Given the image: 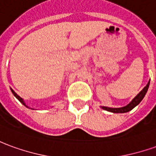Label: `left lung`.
<instances>
[{
    "instance_id": "8db88e82",
    "label": "left lung",
    "mask_w": 156,
    "mask_h": 156,
    "mask_svg": "<svg viewBox=\"0 0 156 156\" xmlns=\"http://www.w3.org/2000/svg\"><path fill=\"white\" fill-rule=\"evenodd\" d=\"M149 86H150V82L141 90V92L135 97L134 99L129 104L126 105V106H124V107H121V108H110V107H106V106H102L101 108L104 109L105 111H108V112H114V113H125V112H129V111H131L132 109L134 108L136 105H138L141 102V101L144 99V97L145 95V94L147 93V90L149 89Z\"/></svg>"
}]
</instances>
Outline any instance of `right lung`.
I'll use <instances>...</instances> for the list:
<instances>
[{
  "mask_svg": "<svg viewBox=\"0 0 156 156\" xmlns=\"http://www.w3.org/2000/svg\"><path fill=\"white\" fill-rule=\"evenodd\" d=\"M12 94H14V96L16 97V98H17V100H18V101H20V102H21L22 104L24 105H25V103H24V101H23V100L22 99L21 97L19 96V95H17V94L15 93V92H14V91H13V90H12ZM26 106H27V105H26ZM27 107H28V106H27Z\"/></svg>",
  "mask_w": 156,
  "mask_h": 156,
  "instance_id": "1",
  "label": "right lung"
}]
</instances>
